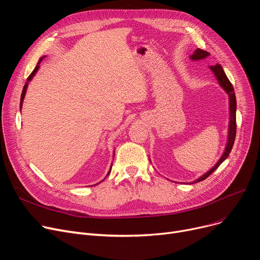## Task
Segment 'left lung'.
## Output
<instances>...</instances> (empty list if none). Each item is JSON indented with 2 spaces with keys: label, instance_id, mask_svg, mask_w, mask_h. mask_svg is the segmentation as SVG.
<instances>
[{
  "label": "left lung",
  "instance_id": "obj_1",
  "mask_svg": "<svg viewBox=\"0 0 260 260\" xmlns=\"http://www.w3.org/2000/svg\"><path fill=\"white\" fill-rule=\"evenodd\" d=\"M210 56V52L202 50L200 48H197L192 56L189 58L192 59L193 61H200L206 59L207 57ZM210 70L214 73V75L216 76L218 82H219V85L224 89V91L229 94V103H230V122H229V133H228V141H226V145L224 148V152L222 154V156L220 157V159L218 160V162L216 165L210 170L208 171L206 174H203L201 177L193 182L190 183H196L199 181H202L204 179H207L208 177L218 168L221 163L228 158V156L230 155L232 147L234 145V141H235V137H236V97H235V91L233 86H232L230 80L228 79L225 73L223 72V68L221 67L220 64H216L214 66H210Z\"/></svg>",
  "mask_w": 260,
  "mask_h": 260
}]
</instances>
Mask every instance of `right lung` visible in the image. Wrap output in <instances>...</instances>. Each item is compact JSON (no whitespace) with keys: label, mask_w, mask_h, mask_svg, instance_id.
<instances>
[{"label":"right lung","mask_w":260,"mask_h":260,"mask_svg":"<svg viewBox=\"0 0 260 260\" xmlns=\"http://www.w3.org/2000/svg\"><path fill=\"white\" fill-rule=\"evenodd\" d=\"M43 59H44V57H42V58H41V59L39 60V62H38L37 66H36V68H35V70L32 71V73L29 75V77L27 78V81H26V83H25V85H24V87H23L22 94H21V102H20V107H21V108H22V105H23V100H24V98H25V93H26V90H27V86H28V83H29V82L32 80V78L35 77V75L37 74V72L39 71V68H40V63H41V61H42ZM114 156H115V153H114ZM111 170H112V166H111ZM111 170H109V172H108V174L106 175V177L109 175V173H111Z\"/></svg>","instance_id":"right-lung-1"}]
</instances>
